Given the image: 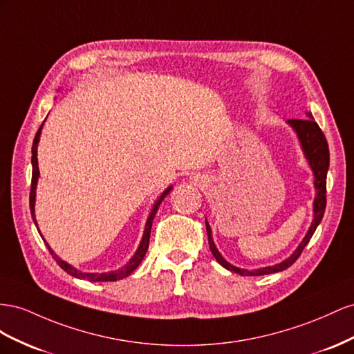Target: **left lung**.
Segmentation results:
<instances>
[{
  "label": "left lung",
  "instance_id": "obj_1",
  "mask_svg": "<svg viewBox=\"0 0 354 354\" xmlns=\"http://www.w3.org/2000/svg\"><path fill=\"white\" fill-rule=\"evenodd\" d=\"M307 117L308 118H306V120L292 118V120L286 121V123L295 130V133L299 139L301 148H302V153H304L308 165L313 170V175H315L316 197H315V203H313V221H311V225L307 231L306 237L302 239V241L295 249L294 254H292L289 258H286L285 261L279 262V264L270 266V267H262L258 270H245V268H239V267L231 266L230 262L225 261L224 257L219 254V250L216 249V246L214 243V239H212L210 225L206 221V231H207L210 250H212V254H214V257L216 258V261L224 268L233 271V272H237V274H240V276H264V274H271V272L283 271V270L289 268L299 258L302 250H304L310 239L313 237V234H315V231H316L317 225L320 224L323 214H325V207H326V175H328V169H329V148H328L325 135H323L319 124L316 123L315 118H313L311 113H308Z\"/></svg>",
  "mask_w": 354,
  "mask_h": 354
}]
</instances>
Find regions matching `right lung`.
<instances>
[{"mask_svg": "<svg viewBox=\"0 0 354 354\" xmlns=\"http://www.w3.org/2000/svg\"><path fill=\"white\" fill-rule=\"evenodd\" d=\"M44 121H46V120H44ZM43 126H44V123H43L41 126H39L38 132H37V135H35V138H34V144H32V160H31V163H32V180H31V194H29V207H31V215H32V219H34V222H35V225H37V219H35V189H37V183H38V176H39L38 158H37V148H38L39 135H41ZM170 189H171V187H169L167 189H165V193L157 198V201L154 203L153 209H151V214H149V216H148V219H147L145 230H144V236H142V240H140L139 248L136 249L135 255H133L132 258H130V261L127 262V264H126L123 268L115 270V271H108V272H83V271H80V270L74 268L73 266H69L68 262L60 259V258L55 254V252L52 250V248L48 246V243H47L46 240H44V243H46V246H47L50 254H52V257L56 259L59 267L62 268V270H65V271L68 272V274L74 276V277H77V279H87L88 281H115V280H120V279H124V277L132 274V272L136 270V267L140 264V262H142V259H144V257H145V254H147V250H148L151 227H153L154 216H156L157 210H158V207H160V205H161V201H163L165 197L170 193ZM37 230H38V228H37ZM38 233H39V230H38ZM41 237H43V236H41Z\"/></svg>", "mask_w": 354, "mask_h": 354, "instance_id": "add662e5", "label": "right lung"}]
</instances>
